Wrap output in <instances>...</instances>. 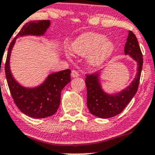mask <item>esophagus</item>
Returning a JSON list of instances; mask_svg holds the SVG:
<instances>
[{"mask_svg": "<svg viewBox=\"0 0 155 155\" xmlns=\"http://www.w3.org/2000/svg\"><path fill=\"white\" fill-rule=\"evenodd\" d=\"M71 76H72L73 78H76V77H79V74L77 71L73 70L72 72H71Z\"/></svg>", "mask_w": 155, "mask_h": 155, "instance_id": "obj_1", "label": "esophagus"}]
</instances>
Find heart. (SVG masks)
Instances as JSON below:
<instances>
[{"label":"heart","instance_id":"obj_1","mask_svg":"<svg viewBox=\"0 0 155 155\" xmlns=\"http://www.w3.org/2000/svg\"><path fill=\"white\" fill-rule=\"evenodd\" d=\"M70 50L79 56H87V63L93 67H98L112 56L115 45L105 35L87 33L75 39L71 43Z\"/></svg>","mask_w":155,"mask_h":155}]
</instances>
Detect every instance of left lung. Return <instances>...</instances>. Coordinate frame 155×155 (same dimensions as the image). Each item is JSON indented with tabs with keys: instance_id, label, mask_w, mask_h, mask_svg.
I'll use <instances>...</instances> for the list:
<instances>
[{
	"instance_id": "8db88e82",
	"label": "left lung",
	"mask_w": 155,
	"mask_h": 155,
	"mask_svg": "<svg viewBox=\"0 0 155 155\" xmlns=\"http://www.w3.org/2000/svg\"><path fill=\"white\" fill-rule=\"evenodd\" d=\"M124 52L137 63L136 75L125 89L115 93H108L104 90L101 82L102 71L86 75L87 106L90 113L99 118H112L121 113L138 91L142 70L143 56L138 40L132 31L128 32Z\"/></svg>"
}]
</instances>
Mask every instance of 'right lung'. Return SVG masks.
Segmentation results:
<instances>
[{
  "label": "right lung",
  "mask_w": 155,
  "mask_h": 155,
  "mask_svg": "<svg viewBox=\"0 0 155 155\" xmlns=\"http://www.w3.org/2000/svg\"><path fill=\"white\" fill-rule=\"evenodd\" d=\"M50 26V21L26 23L10 44L6 60V79L14 102L23 113L31 118H47L56 113L60 106L62 90L70 82L71 71L65 69L51 73L42 83L34 87L24 86L14 79L11 73V52L17 38L25 36L43 37Z\"/></svg>",
  "instance_id": "add662e5"
}]
</instances>
